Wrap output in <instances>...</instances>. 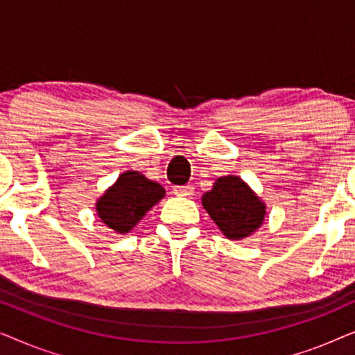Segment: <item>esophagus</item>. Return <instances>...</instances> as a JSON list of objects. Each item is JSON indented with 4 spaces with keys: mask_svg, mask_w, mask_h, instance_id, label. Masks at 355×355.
Wrapping results in <instances>:
<instances>
[{
    "mask_svg": "<svg viewBox=\"0 0 355 355\" xmlns=\"http://www.w3.org/2000/svg\"><path fill=\"white\" fill-rule=\"evenodd\" d=\"M173 192L176 196H182V197H189L193 193V186L192 184H187V186H176L173 189Z\"/></svg>",
    "mask_w": 355,
    "mask_h": 355,
    "instance_id": "obj_1",
    "label": "esophagus"
}]
</instances>
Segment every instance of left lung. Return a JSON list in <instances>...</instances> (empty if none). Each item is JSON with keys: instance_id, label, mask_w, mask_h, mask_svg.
I'll return each mask as SVG.
<instances>
[{"instance_id": "obj_1", "label": "left lung", "mask_w": 355, "mask_h": 355, "mask_svg": "<svg viewBox=\"0 0 355 355\" xmlns=\"http://www.w3.org/2000/svg\"><path fill=\"white\" fill-rule=\"evenodd\" d=\"M202 205L220 231L231 241H242L263 225L266 205L239 176L218 178Z\"/></svg>"}]
</instances>
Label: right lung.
<instances>
[{
	"label": "right lung",
	"instance_id": "obj_1",
	"mask_svg": "<svg viewBox=\"0 0 355 355\" xmlns=\"http://www.w3.org/2000/svg\"><path fill=\"white\" fill-rule=\"evenodd\" d=\"M163 186L139 171H124L95 203L96 215L118 234H125L164 197Z\"/></svg>",
	"mask_w": 355,
	"mask_h": 355
}]
</instances>
